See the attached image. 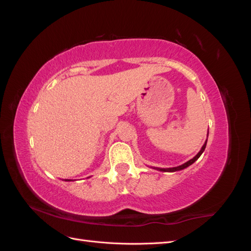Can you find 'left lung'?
Instances as JSON below:
<instances>
[{
    "label": "left lung",
    "mask_w": 251,
    "mask_h": 251,
    "mask_svg": "<svg viewBox=\"0 0 251 251\" xmlns=\"http://www.w3.org/2000/svg\"><path fill=\"white\" fill-rule=\"evenodd\" d=\"M207 137H208V131H207ZM206 143H207V139L205 140V142H204V144L202 146V148H201V150H200V151L198 154H197L194 158H192L191 160H188V161H186L185 163H183V164H181V165H179V166H175V168H169V169H162V168H155V166H151V169H154V170H157V171H159V172H168V173H174V172H178V171H182V170H184V169H186V168H188L189 165H192L195 161H197L199 159V157L202 155V153L204 151V150H205V148H206Z\"/></svg>",
    "instance_id": "1"
}]
</instances>
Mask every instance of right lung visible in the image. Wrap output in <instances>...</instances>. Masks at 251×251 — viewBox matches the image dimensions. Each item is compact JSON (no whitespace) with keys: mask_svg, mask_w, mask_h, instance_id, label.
Returning a JSON list of instances; mask_svg holds the SVG:
<instances>
[{"mask_svg":"<svg viewBox=\"0 0 251 251\" xmlns=\"http://www.w3.org/2000/svg\"><path fill=\"white\" fill-rule=\"evenodd\" d=\"M65 181H72V180H65Z\"/></svg>","mask_w":251,"mask_h":251,"instance_id":"right-lung-1","label":"right lung"}]
</instances>
